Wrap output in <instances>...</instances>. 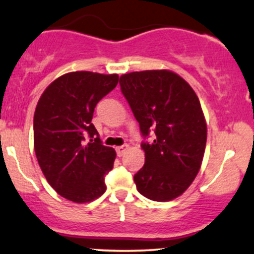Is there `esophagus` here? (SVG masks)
Wrapping results in <instances>:
<instances>
[{
	"label": "esophagus",
	"mask_w": 254,
	"mask_h": 254,
	"mask_svg": "<svg viewBox=\"0 0 254 254\" xmlns=\"http://www.w3.org/2000/svg\"><path fill=\"white\" fill-rule=\"evenodd\" d=\"M128 149V145H121V146H117L116 148V152H117V156L121 157L122 155L125 154V151Z\"/></svg>",
	"instance_id": "obj_1"
}]
</instances>
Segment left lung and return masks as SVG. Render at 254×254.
<instances>
[{
  "mask_svg": "<svg viewBox=\"0 0 254 254\" xmlns=\"http://www.w3.org/2000/svg\"><path fill=\"white\" fill-rule=\"evenodd\" d=\"M121 92L139 122L143 168L134 174L138 191L152 201H171L190 187L200 171L207 126L190 84L170 70H146L120 77Z\"/></svg>",
  "mask_w": 254,
  "mask_h": 254,
  "instance_id": "1",
  "label": "left lung"
}]
</instances>
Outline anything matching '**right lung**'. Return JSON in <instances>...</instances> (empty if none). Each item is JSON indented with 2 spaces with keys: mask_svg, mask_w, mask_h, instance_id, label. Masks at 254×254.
Returning a JSON list of instances; mask_svg holds the SVG:
<instances>
[{
  "mask_svg": "<svg viewBox=\"0 0 254 254\" xmlns=\"http://www.w3.org/2000/svg\"><path fill=\"white\" fill-rule=\"evenodd\" d=\"M119 76L91 71L65 73L41 95L34 115V146L50 185L76 203L105 192V174L116 152L103 145L92 124L95 105L110 93ZM91 137L89 143L85 139Z\"/></svg>",
  "mask_w": 254,
  "mask_h": 254,
  "instance_id": "right-lung-1",
  "label": "right lung"
}]
</instances>
